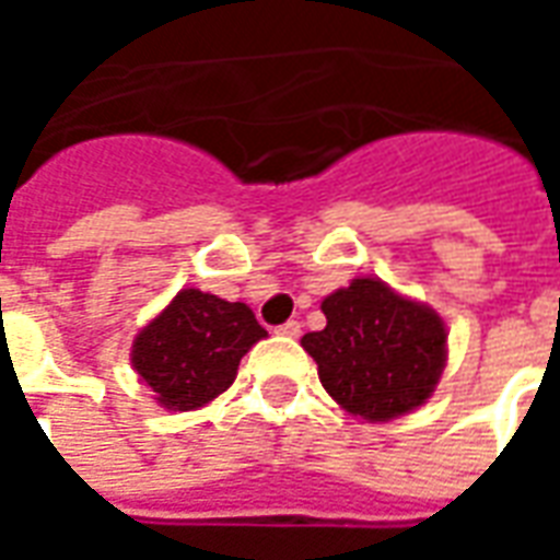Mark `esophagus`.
Segmentation results:
<instances>
[{"label":"esophagus","mask_w":560,"mask_h":560,"mask_svg":"<svg viewBox=\"0 0 560 560\" xmlns=\"http://www.w3.org/2000/svg\"><path fill=\"white\" fill-rule=\"evenodd\" d=\"M276 332H279V336H288V339H296V336H300V320H288V324H281Z\"/></svg>","instance_id":"1"}]
</instances>
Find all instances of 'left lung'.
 I'll use <instances>...</instances> for the list:
<instances>
[{"label":"left lung","mask_w":560,"mask_h":560,"mask_svg":"<svg viewBox=\"0 0 560 560\" xmlns=\"http://www.w3.org/2000/svg\"><path fill=\"white\" fill-rule=\"evenodd\" d=\"M320 312L327 327L305 332L303 348L345 411L387 422L432 396L446 365V327L434 308L381 279H353L329 293Z\"/></svg>","instance_id":"1"}]
</instances>
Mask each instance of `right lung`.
<instances>
[{
  "label": "right lung",
  "instance_id": "obj_1",
  "mask_svg": "<svg viewBox=\"0 0 560 560\" xmlns=\"http://www.w3.org/2000/svg\"><path fill=\"white\" fill-rule=\"evenodd\" d=\"M267 336L245 303L185 288L140 329L131 365L167 411H197L231 387L240 360Z\"/></svg>",
  "mask_w": 560,
  "mask_h": 560
}]
</instances>
